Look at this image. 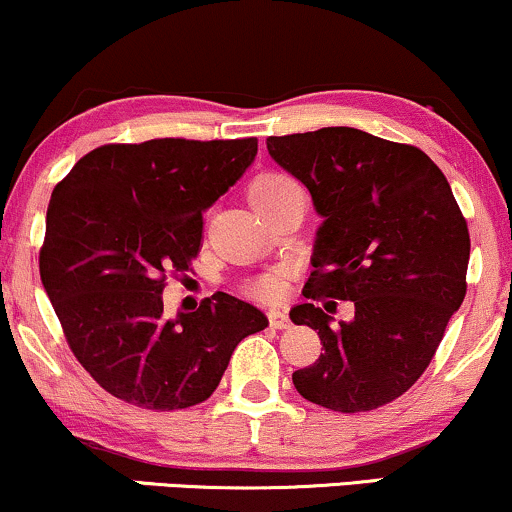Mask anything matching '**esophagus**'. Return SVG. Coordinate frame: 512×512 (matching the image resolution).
Instances as JSON below:
<instances>
[{"label":"esophagus","mask_w":512,"mask_h":512,"mask_svg":"<svg viewBox=\"0 0 512 512\" xmlns=\"http://www.w3.org/2000/svg\"><path fill=\"white\" fill-rule=\"evenodd\" d=\"M269 324L274 326V329H288L291 326V319L279 307H274V310H269Z\"/></svg>","instance_id":"esophagus-1"}]
</instances>
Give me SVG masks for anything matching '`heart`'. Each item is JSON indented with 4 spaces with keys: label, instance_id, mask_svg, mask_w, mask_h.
<instances>
[{
    "label": "heart",
    "instance_id": "obj_1",
    "mask_svg": "<svg viewBox=\"0 0 512 512\" xmlns=\"http://www.w3.org/2000/svg\"><path fill=\"white\" fill-rule=\"evenodd\" d=\"M298 188L300 186L293 181V178H288L283 174H262L250 183L248 195H250L252 207L260 212V209L269 207L272 202L281 200L283 195L293 193V190H298ZM281 288H283L281 276L279 274H269V276H264V279L257 281L255 293L260 295V298H276V295L281 293Z\"/></svg>",
    "mask_w": 512,
    "mask_h": 512
}]
</instances>
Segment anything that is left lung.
<instances>
[{
	"mask_svg": "<svg viewBox=\"0 0 512 512\" xmlns=\"http://www.w3.org/2000/svg\"><path fill=\"white\" fill-rule=\"evenodd\" d=\"M267 150L322 217L303 293L355 305L338 324L315 303L293 307V324L315 329L324 350L293 372L295 389L338 412L391 403L463 305L470 233L453 190L422 150L348 126L267 138Z\"/></svg>",
	"mask_w": 512,
	"mask_h": 512,
	"instance_id": "8db88e82",
	"label": "left lung"
}]
</instances>
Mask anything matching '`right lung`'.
Here are the masks:
<instances>
[{"instance_id":"1","label":"right lung","mask_w":512,"mask_h":512,"mask_svg":"<svg viewBox=\"0 0 512 512\" xmlns=\"http://www.w3.org/2000/svg\"><path fill=\"white\" fill-rule=\"evenodd\" d=\"M257 138H162L92 150L54 188L40 279L90 377L145 410H181L219 386L233 350L267 329L229 293L164 317V272L200 250L202 212L255 162Z\"/></svg>"}]
</instances>
